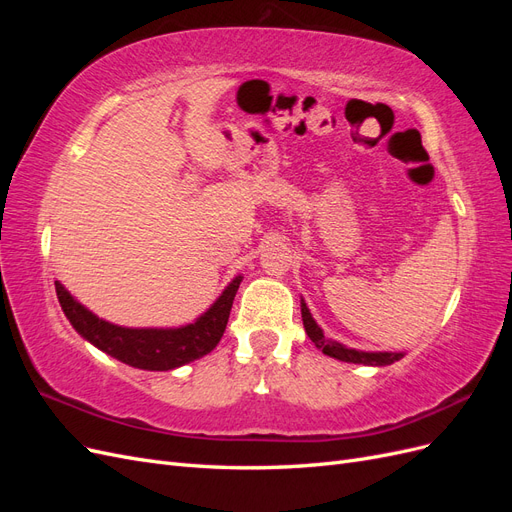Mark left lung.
I'll use <instances>...</instances> for the list:
<instances>
[{"instance_id": "left-lung-1", "label": "left lung", "mask_w": 512, "mask_h": 512, "mask_svg": "<svg viewBox=\"0 0 512 512\" xmlns=\"http://www.w3.org/2000/svg\"><path fill=\"white\" fill-rule=\"evenodd\" d=\"M301 318H303V327L307 337L312 339L314 346L322 350L331 359L344 361V363H359V365H371V367H382V365H391L399 359H404V352H365V350H354L344 344L335 342V339L324 337V331L318 327V322L314 320L312 312H309L307 303L301 299Z\"/></svg>"}]
</instances>
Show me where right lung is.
I'll use <instances>...</instances> for the list:
<instances>
[{
    "label": "right lung",
    "mask_w": 512,
    "mask_h": 512,
    "mask_svg": "<svg viewBox=\"0 0 512 512\" xmlns=\"http://www.w3.org/2000/svg\"><path fill=\"white\" fill-rule=\"evenodd\" d=\"M241 280L243 275L232 277V282L222 290L220 297L194 322L166 329L119 327V324L89 312L61 282H55V290L66 318L85 342L130 367L168 371L200 359L220 344Z\"/></svg>",
    "instance_id": "1"
}]
</instances>
